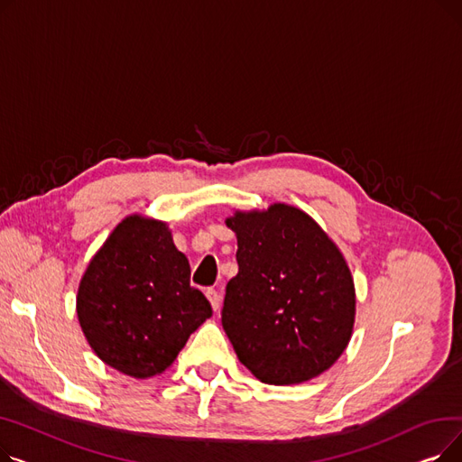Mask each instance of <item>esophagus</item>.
Masks as SVG:
<instances>
[{"label":"esophagus","instance_id":"esophagus-1","mask_svg":"<svg viewBox=\"0 0 462 462\" xmlns=\"http://www.w3.org/2000/svg\"><path fill=\"white\" fill-rule=\"evenodd\" d=\"M206 298L209 300V303H211V309H213V310H218V307H221V296H218L217 290H213V288H208V290H206Z\"/></svg>","mask_w":462,"mask_h":462}]
</instances>
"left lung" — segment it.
Listing matches in <instances>:
<instances>
[{
    "label": "left lung",
    "instance_id": "1",
    "mask_svg": "<svg viewBox=\"0 0 462 462\" xmlns=\"http://www.w3.org/2000/svg\"><path fill=\"white\" fill-rule=\"evenodd\" d=\"M239 272L226 284L223 328L237 359L263 383L320 376L346 350L354 277L335 241L303 209L275 202L236 209Z\"/></svg>",
    "mask_w": 462,
    "mask_h": 462
}]
</instances>
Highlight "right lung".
I'll return each mask as SVG.
<instances>
[{"label": "right lung", "mask_w": 462, "mask_h": 462, "mask_svg": "<svg viewBox=\"0 0 462 462\" xmlns=\"http://www.w3.org/2000/svg\"><path fill=\"white\" fill-rule=\"evenodd\" d=\"M211 305L190 286V265L164 221L129 215L93 254L77 314L91 350L108 367L145 380L172 365Z\"/></svg>", "instance_id": "right-lung-1"}]
</instances>
